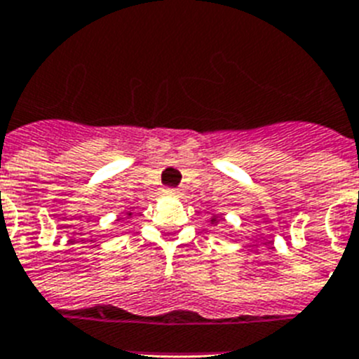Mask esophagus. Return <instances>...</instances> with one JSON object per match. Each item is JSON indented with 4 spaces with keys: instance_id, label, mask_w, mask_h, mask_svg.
Wrapping results in <instances>:
<instances>
[{
    "instance_id": "1",
    "label": "esophagus",
    "mask_w": 359,
    "mask_h": 359,
    "mask_svg": "<svg viewBox=\"0 0 359 359\" xmlns=\"http://www.w3.org/2000/svg\"><path fill=\"white\" fill-rule=\"evenodd\" d=\"M164 195H168V197H179L180 191L175 188H166L164 189Z\"/></svg>"
}]
</instances>
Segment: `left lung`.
Masks as SVG:
<instances>
[{
	"instance_id": "8db88e82",
	"label": "left lung",
	"mask_w": 359,
	"mask_h": 359,
	"mask_svg": "<svg viewBox=\"0 0 359 359\" xmlns=\"http://www.w3.org/2000/svg\"><path fill=\"white\" fill-rule=\"evenodd\" d=\"M210 222H211V224H218V215H211Z\"/></svg>"
}]
</instances>
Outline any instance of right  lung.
Segmentation results:
<instances>
[{
    "label": "right lung",
    "mask_w": 359,
    "mask_h": 359,
    "mask_svg": "<svg viewBox=\"0 0 359 359\" xmlns=\"http://www.w3.org/2000/svg\"><path fill=\"white\" fill-rule=\"evenodd\" d=\"M126 217H128V218H132V210H128V211H126Z\"/></svg>",
    "instance_id": "right-lung-1"
}]
</instances>
